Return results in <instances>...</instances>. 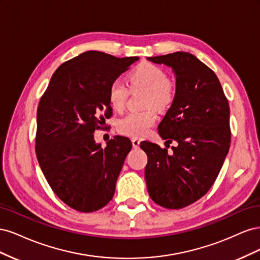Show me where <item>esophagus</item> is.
<instances>
[{
	"label": "esophagus",
	"mask_w": 260,
	"mask_h": 260,
	"mask_svg": "<svg viewBox=\"0 0 260 260\" xmlns=\"http://www.w3.org/2000/svg\"><path fill=\"white\" fill-rule=\"evenodd\" d=\"M131 142H132V146L133 148H139L140 147V141L136 138H132L131 139Z\"/></svg>",
	"instance_id": "34e87169"
}]
</instances>
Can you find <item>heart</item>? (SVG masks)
<instances>
[{
	"label": "heart",
	"instance_id": "1",
	"mask_svg": "<svg viewBox=\"0 0 260 260\" xmlns=\"http://www.w3.org/2000/svg\"><path fill=\"white\" fill-rule=\"evenodd\" d=\"M130 90L146 91L145 106L142 112H131L117 123L120 135L131 138H143L157 121L155 107L161 111L168 109L176 100L177 88L175 82L167 77L165 70L151 62H142L127 77ZM129 90L120 81H114L107 91L109 105L117 112L123 111L127 104Z\"/></svg>",
	"mask_w": 260,
	"mask_h": 260
}]
</instances>
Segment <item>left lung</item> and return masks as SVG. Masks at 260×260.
<instances>
[{
	"mask_svg": "<svg viewBox=\"0 0 260 260\" xmlns=\"http://www.w3.org/2000/svg\"><path fill=\"white\" fill-rule=\"evenodd\" d=\"M176 74L177 96L158 125L172 152L144 142L145 180L159 206L180 209L205 195L216 181L231 142L230 107L216 74L194 55L176 52L148 57ZM170 146V145H169Z\"/></svg>",
	"mask_w": 260,
	"mask_h": 260,
	"instance_id": "obj_1",
	"label": "left lung"
}]
</instances>
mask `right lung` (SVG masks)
<instances>
[{
	"label": "right lung",
	"mask_w": 260,
	"mask_h": 260,
	"mask_svg": "<svg viewBox=\"0 0 260 260\" xmlns=\"http://www.w3.org/2000/svg\"><path fill=\"white\" fill-rule=\"evenodd\" d=\"M139 57L89 51L65 61L51 78L37 112L36 154L53 192L81 212L103 208L132 144L116 136L102 148L93 133L113 108L107 91Z\"/></svg>",
	"instance_id": "add662e5"
}]
</instances>
